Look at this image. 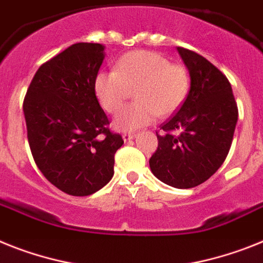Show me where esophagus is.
<instances>
[{
	"mask_svg": "<svg viewBox=\"0 0 263 263\" xmlns=\"http://www.w3.org/2000/svg\"><path fill=\"white\" fill-rule=\"evenodd\" d=\"M134 137H136V134H133V133H125V134H122V138H123V141H125V142H126V141H132L134 138Z\"/></svg>",
	"mask_w": 263,
	"mask_h": 263,
	"instance_id": "1",
	"label": "esophagus"
}]
</instances>
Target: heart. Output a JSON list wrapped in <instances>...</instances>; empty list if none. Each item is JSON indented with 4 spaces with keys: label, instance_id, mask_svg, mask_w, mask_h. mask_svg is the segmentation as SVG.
I'll use <instances>...</instances> for the list:
<instances>
[{
    "label": "heart",
    "instance_id": "1",
    "mask_svg": "<svg viewBox=\"0 0 263 263\" xmlns=\"http://www.w3.org/2000/svg\"><path fill=\"white\" fill-rule=\"evenodd\" d=\"M94 94L107 113L120 110L130 90L133 105L113 120L114 129L134 132L147 126L157 116L167 117L181 107L190 89L189 71L158 53L132 51L117 62L116 70H101L94 77Z\"/></svg>",
    "mask_w": 263,
    "mask_h": 263
}]
</instances>
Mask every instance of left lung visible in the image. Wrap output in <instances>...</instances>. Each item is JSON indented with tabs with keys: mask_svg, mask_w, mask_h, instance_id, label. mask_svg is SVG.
<instances>
[{
	"mask_svg": "<svg viewBox=\"0 0 263 263\" xmlns=\"http://www.w3.org/2000/svg\"><path fill=\"white\" fill-rule=\"evenodd\" d=\"M177 50L189 70L190 90L178 111L161 126L163 134H157L158 147L149 165L166 185L190 189L205 182L223 163L238 109L225 74L196 51Z\"/></svg>",
	"mask_w": 263,
	"mask_h": 263,
	"instance_id": "left-lung-1",
	"label": "left lung"
}]
</instances>
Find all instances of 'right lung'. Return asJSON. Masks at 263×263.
<instances>
[{
	"label": "right lung",
	"mask_w": 263,
	"mask_h": 263,
	"mask_svg": "<svg viewBox=\"0 0 263 263\" xmlns=\"http://www.w3.org/2000/svg\"><path fill=\"white\" fill-rule=\"evenodd\" d=\"M105 58L101 44L78 42L40 66L24 100L35 165L55 187L77 197L102 189L123 140L111 133L94 94Z\"/></svg>",
	"instance_id": "obj_1"
}]
</instances>
